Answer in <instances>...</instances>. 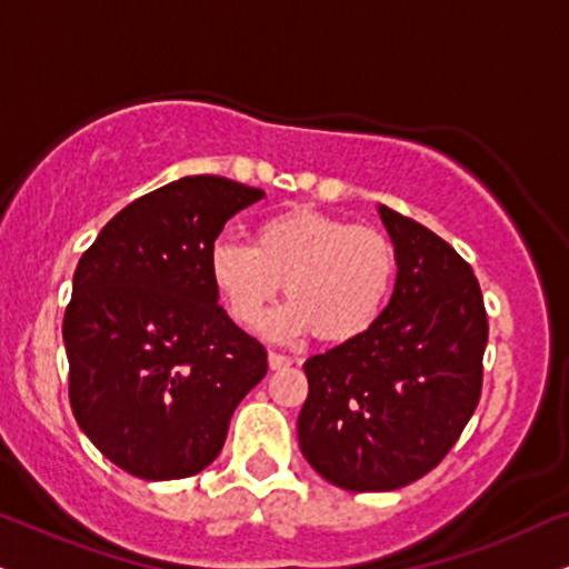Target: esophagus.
<instances>
[{"label": "esophagus", "instance_id": "34e87169", "mask_svg": "<svg viewBox=\"0 0 569 569\" xmlns=\"http://www.w3.org/2000/svg\"><path fill=\"white\" fill-rule=\"evenodd\" d=\"M290 363H296V359H292V356H284V353H269V369H284V367H290Z\"/></svg>", "mask_w": 569, "mask_h": 569}]
</instances>
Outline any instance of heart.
<instances>
[{
	"mask_svg": "<svg viewBox=\"0 0 569 569\" xmlns=\"http://www.w3.org/2000/svg\"><path fill=\"white\" fill-rule=\"evenodd\" d=\"M396 273L390 237L313 208L258 221L252 244L219 240L208 250L210 284L237 325H256L284 282L290 303L263 319L273 340L308 329L327 342L361 338L382 319Z\"/></svg>",
	"mask_w": 569,
	"mask_h": 569,
	"instance_id": "heart-1",
	"label": "heart"
}]
</instances>
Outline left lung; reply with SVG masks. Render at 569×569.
I'll return each mask as SVG.
<instances>
[{
    "mask_svg": "<svg viewBox=\"0 0 569 569\" xmlns=\"http://www.w3.org/2000/svg\"><path fill=\"white\" fill-rule=\"evenodd\" d=\"M398 256L382 319L303 363L300 451L353 493L425 478L451 451L482 388L488 317L472 266L435 231L380 206Z\"/></svg>",
    "mask_w": 569,
    "mask_h": 569,
    "instance_id": "8db88e82",
    "label": "left lung"
}]
</instances>
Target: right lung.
Wrapping results in <instances>:
<instances>
[{"label": "right lung", "instance_id": "add662e5", "mask_svg": "<svg viewBox=\"0 0 569 569\" xmlns=\"http://www.w3.org/2000/svg\"><path fill=\"white\" fill-rule=\"evenodd\" d=\"M263 198L184 177L104 223L62 319L70 409L104 459L142 480L192 478L266 377V348L227 317L208 277L223 223Z\"/></svg>", "mask_w": 569, "mask_h": 569}]
</instances>
